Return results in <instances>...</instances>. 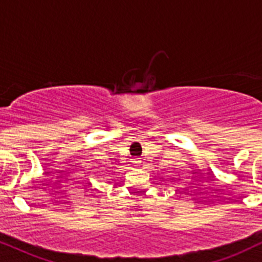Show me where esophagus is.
<instances>
[{
    "mask_svg": "<svg viewBox=\"0 0 262 262\" xmlns=\"http://www.w3.org/2000/svg\"><path fill=\"white\" fill-rule=\"evenodd\" d=\"M133 162H134V164H136V165H138V164H139V162H141V161H139V160H138V159H136V160H134V161H133Z\"/></svg>",
    "mask_w": 262,
    "mask_h": 262,
    "instance_id": "34e87169",
    "label": "esophagus"
}]
</instances>
